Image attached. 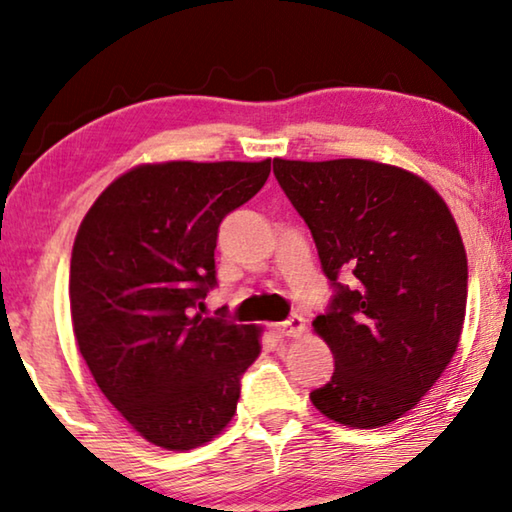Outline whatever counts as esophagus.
I'll return each mask as SVG.
<instances>
[{
    "mask_svg": "<svg viewBox=\"0 0 512 512\" xmlns=\"http://www.w3.org/2000/svg\"><path fill=\"white\" fill-rule=\"evenodd\" d=\"M304 318L302 316H290L283 322H274L272 332L277 336H300L304 332Z\"/></svg>",
    "mask_w": 512,
    "mask_h": 512,
    "instance_id": "1",
    "label": "esophagus"
}]
</instances>
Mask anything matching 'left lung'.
<instances>
[{
  "instance_id": "left-lung-1",
  "label": "left lung",
  "mask_w": 512,
  "mask_h": 512,
  "mask_svg": "<svg viewBox=\"0 0 512 512\" xmlns=\"http://www.w3.org/2000/svg\"><path fill=\"white\" fill-rule=\"evenodd\" d=\"M274 176L334 286L313 320L334 375L311 403L348 428L387 426L414 410L460 343L467 254L458 224L432 185L393 164L274 157Z\"/></svg>"
}]
</instances>
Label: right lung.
Instances as JSON below:
<instances>
[{
    "mask_svg": "<svg viewBox=\"0 0 512 512\" xmlns=\"http://www.w3.org/2000/svg\"><path fill=\"white\" fill-rule=\"evenodd\" d=\"M270 176L263 162H160L125 171L86 212L70 258L80 355L146 442L190 451L233 419L261 327L192 316L215 288L222 219Z\"/></svg>",
    "mask_w": 512,
    "mask_h": 512,
    "instance_id": "add662e5",
    "label": "right lung"
}]
</instances>
